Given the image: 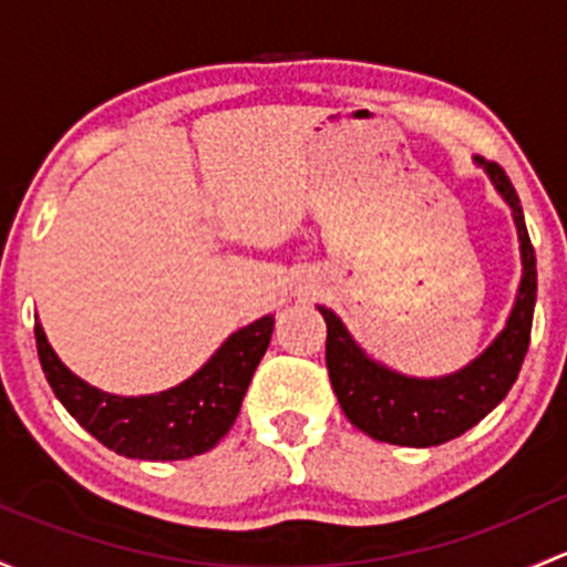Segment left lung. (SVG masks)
I'll use <instances>...</instances> for the list:
<instances>
[{"mask_svg":"<svg viewBox=\"0 0 567 567\" xmlns=\"http://www.w3.org/2000/svg\"><path fill=\"white\" fill-rule=\"evenodd\" d=\"M473 163L484 168L492 187L508 204L522 252L516 301L503 331L488 342L484 353L443 378H413L367 355L348 326L329 307H318L329 329L326 367H329L339 408L344 410L350 424L380 443L432 449V445H443L458 437L484 421L508 396L527 355L535 293H538L535 249L524 225L519 195L505 171L497 163H486L481 157H475Z\"/></svg>","mask_w":567,"mask_h":567,"instance_id":"obj_1","label":"left lung"}]
</instances>
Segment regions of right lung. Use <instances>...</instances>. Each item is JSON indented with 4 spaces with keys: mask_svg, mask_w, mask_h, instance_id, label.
<instances>
[{
    "mask_svg": "<svg viewBox=\"0 0 567 567\" xmlns=\"http://www.w3.org/2000/svg\"><path fill=\"white\" fill-rule=\"evenodd\" d=\"M274 318L230 333L193 378L174 389L143 396H118L89 385L53 353L34 320L38 355L59 402L105 449L146 462H174L212 451L234 426L255 369L271 342Z\"/></svg>",
    "mask_w": 567,
    "mask_h": 567,
    "instance_id": "right-lung-1",
    "label": "right lung"
}]
</instances>
